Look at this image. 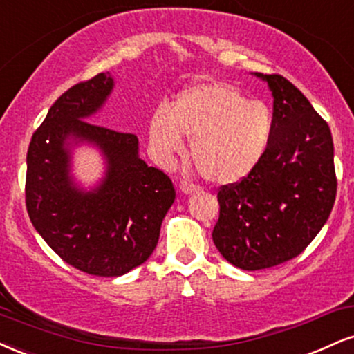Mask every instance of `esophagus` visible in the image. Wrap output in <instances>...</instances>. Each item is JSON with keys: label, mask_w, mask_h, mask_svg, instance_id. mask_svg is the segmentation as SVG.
I'll list each match as a JSON object with an SVG mask.
<instances>
[{"label": "esophagus", "mask_w": 354, "mask_h": 354, "mask_svg": "<svg viewBox=\"0 0 354 354\" xmlns=\"http://www.w3.org/2000/svg\"><path fill=\"white\" fill-rule=\"evenodd\" d=\"M180 190L184 194H194V192H198V190H201V185L194 184V182H190V180H182Z\"/></svg>", "instance_id": "34e87169"}]
</instances>
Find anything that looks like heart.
Listing matches in <instances>:
<instances>
[{
  "label": "heart",
  "mask_w": 354,
  "mask_h": 354,
  "mask_svg": "<svg viewBox=\"0 0 354 354\" xmlns=\"http://www.w3.org/2000/svg\"><path fill=\"white\" fill-rule=\"evenodd\" d=\"M273 115L263 102L222 81L182 91L169 107L153 111L149 136L160 160L182 152V136L192 139V160L202 177L234 184L252 172L267 153Z\"/></svg>",
  "instance_id": "1"
}]
</instances>
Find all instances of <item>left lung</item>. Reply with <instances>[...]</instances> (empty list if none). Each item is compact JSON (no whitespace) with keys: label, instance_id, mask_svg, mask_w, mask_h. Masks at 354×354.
<instances>
[{"label":"left lung","instance_id":"obj_1","mask_svg":"<svg viewBox=\"0 0 354 354\" xmlns=\"http://www.w3.org/2000/svg\"><path fill=\"white\" fill-rule=\"evenodd\" d=\"M255 76L273 93L272 142L247 177L220 187L212 232L223 259L248 272L300 255L330 217L338 185L326 120L288 79Z\"/></svg>","mask_w":354,"mask_h":354}]
</instances>
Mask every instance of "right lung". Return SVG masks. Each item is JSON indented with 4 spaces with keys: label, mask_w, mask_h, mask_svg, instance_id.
I'll list each match as a JSON object with an SVG mask.
<instances>
[{
    "label": "right lung",
    "mask_w": 354,
    "mask_h": 354,
    "mask_svg": "<svg viewBox=\"0 0 354 354\" xmlns=\"http://www.w3.org/2000/svg\"><path fill=\"white\" fill-rule=\"evenodd\" d=\"M111 89L109 73L69 87L35 131L26 156L24 197L32 227L66 263L94 277H120L142 265L176 201L169 176L139 159L134 134L86 120ZM71 135L97 143L108 157V176L94 193L70 185L64 140Z\"/></svg>",
    "instance_id": "add662e5"
}]
</instances>
